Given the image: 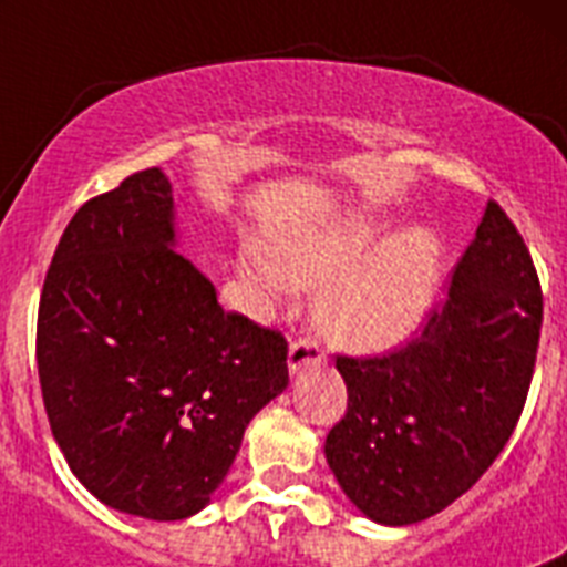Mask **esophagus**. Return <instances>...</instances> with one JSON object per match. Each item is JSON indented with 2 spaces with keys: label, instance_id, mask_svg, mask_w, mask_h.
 I'll return each mask as SVG.
<instances>
[{
  "label": "esophagus",
  "instance_id": "esophagus-1",
  "mask_svg": "<svg viewBox=\"0 0 567 567\" xmlns=\"http://www.w3.org/2000/svg\"><path fill=\"white\" fill-rule=\"evenodd\" d=\"M320 360H323V349L318 346V340L300 338L289 346L287 365L292 374H298L300 369H309V365H320Z\"/></svg>",
  "mask_w": 567,
  "mask_h": 567
}]
</instances>
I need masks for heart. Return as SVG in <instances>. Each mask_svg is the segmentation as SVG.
Segmentation results:
<instances>
[{"label":"heart","mask_w":567,"mask_h":567,"mask_svg":"<svg viewBox=\"0 0 567 567\" xmlns=\"http://www.w3.org/2000/svg\"><path fill=\"white\" fill-rule=\"evenodd\" d=\"M443 240L425 224L385 238L372 215H346L275 244L249 278L269 292L289 280L318 287L320 329L340 349L380 354L398 349L425 323L443 287Z\"/></svg>","instance_id":"heart-1"}]
</instances>
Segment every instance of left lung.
<instances>
[{"label":"left lung","instance_id":"8db88e82","mask_svg":"<svg viewBox=\"0 0 567 567\" xmlns=\"http://www.w3.org/2000/svg\"><path fill=\"white\" fill-rule=\"evenodd\" d=\"M539 329L537 269L488 202L423 332L383 358H338L349 405L323 452L363 517L423 523L483 477L523 414Z\"/></svg>","mask_w":567,"mask_h":567}]
</instances>
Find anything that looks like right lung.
I'll list each match as a JSON object with an SVG mask.
<instances>
[{"label":"right lung","instance_id":"1","mask_svg":"<svg viewBox=\"0 0 567 567\" xmlns=\"http://www.w3.org/2000/svg\"><path fill=\"white\" fill-rule=\"evenodd\" d=\"M175 247L167 173L130 175L68 224L37 327L70 471L110 508L158 523L209 505L249 420L289 385L284 334L224 312Z\"/></svg>","mask_w":567,"mask_h":567}]
</instances>
